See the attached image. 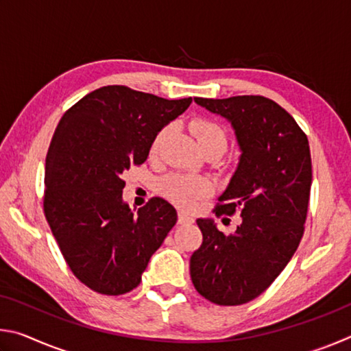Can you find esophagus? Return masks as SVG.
Wrapping results in <instances>:
<instances>
[{"label": "esophagus", "mask_w": 351, "mask_h": 351, "mask_svg": "<svg viewBox=\"0 0 351 351\" xmlns=\"http://www.w3.org/2000/svg\"><path fill=\"white\" fill-rule=\"evenodd\" d=\"M178 223H180V224H192L193 218L187 215V213L180 212V213H178Z\"/></svg>", "instance_id": "obj_1"}]
</instances>
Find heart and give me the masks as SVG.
<instances>
[{"instance_id": "obj_1", "label": "heart", "mask_w": 351, "mask_h": 351, "mask_svg": "<svg viewBox=\"0 0 351 351\" xmlns=\"http://www.w3.org/2000/svg\"><path fill=\"white\" fill-rule=\"evenodd\" d=\"M190 130H192L201 152L204 154L215 153L218 156H221L226 148H228V133L221 125H218L210 119H195L190 123ZM170 133L171 125H165L154 134L150 144V156H158ZM159 190H161L164 197L173 201L175 204L181 207H192L198 199L209 195L210 184L199 176L173 173L159 181Z\"/></svg>"}]
</instances>
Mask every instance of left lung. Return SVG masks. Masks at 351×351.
Masks as SVG:
<instances>
[{
	"instance_id": "obj_1",
	"label": "left lung",
	"mask_w": 351,
	"mask_h": 351,
	"mask_svg": "<svg viewBox=\"0 0 351 351\" xmlns=\"http://www.w3.org/2000/svg\"><path fill=\"white\" fill-rule=\"evenodd\" d=\"M195 102L234 128L241 154L215 212L239 210L241 223L226 235L212 218L197 219L203 245L190 257V277L212 304L243 305L276 280L304 235L313 178L310 144L293 116L263 96Z\"/></svg>"
}]
</instances>
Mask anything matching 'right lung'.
Here are the masks:
<instances>
[{
    "label": "right lung",
    "mask_w": 351,
    "mask_h": 351,
    "mask_svg": "<svg viewBox=\"0 0 351 351\" xmlns=\"http://www.w3.org/2000/svg\"><path fill=\"white\" fill-rule=\"evenodd\" d=\"M190 104L112 85L86 94L58 122L46 156L45 215L69 269L96 293L138 287L176 223L162 198L130 209L122 175L147 161L154 134Z\"/></svg>",
    "instance_id": "right-lung-1"
}]
</instances>
